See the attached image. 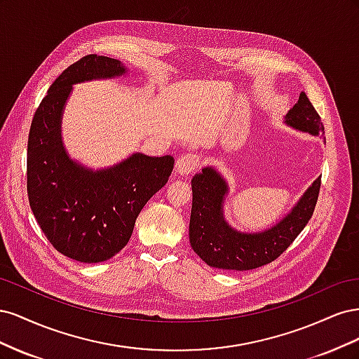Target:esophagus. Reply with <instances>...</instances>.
I'll return each instance as SVG.
<instances>
[{"instance_id": "esophagus-1", "label": "esophagus", "mask_w": 359, "mask_h": 359, "mask_svg": "<svg viewBox=\"0 0 359 359\" xmlns=\"http://www.w3.org/2000/svg\"><path fill=\"white\" fill-rule=\"evenodd\" d=\"M201 168V158L196 154H186L177 161V172L180 175L189 177Z\"/></svg>"}]
</instances>
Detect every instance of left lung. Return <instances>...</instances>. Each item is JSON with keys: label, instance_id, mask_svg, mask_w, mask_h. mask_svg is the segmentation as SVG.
Here are the masks:
<instances>
[{"label": "left lung", "instance_id": "1", "mask_svg": "<svg viewBox=\"0 0 359 359\" xmlns=\"http://www.w3.org/2000/svg\"><path fill=\"white\" fill-rule=\"evenodd\" d=\"M286 123L302 132L323 135L322 119L306 93L299 94L298 103L286 115ZM319 190L320 178L278 224L262 233H241L231 229L223 219L226 182L212 168H205L191 180L190 244L203 262L214 268L247 271L271 264L286 252L311 219Z\"/></svg>", "mask_w": 359, "mask_h": 359}]
</instances>
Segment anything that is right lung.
I'll list each match as a JSON object with an SVG mask.
<instances>
[{
    "instance_id": "1",
    "label": "right lung",
    "mask_w": 359,
    "mask_h": 359,
    "mask_svg": "<svg viewBox=\"0 0 359 359\" xmlns=\"http://www.w3.org/2000/svg\"><path fill=\"white\" fill-rule=\"evenodd\" d=\"M126 72L118 60L85 55L50 85L32 118L27 153L29 206L43 233L60 253L85 264L111 259L132 236L140 210L170 177L173 157L133 154L93 172L70 160L60 121L72 85Z\"/></svg>"
}]
</instances>
